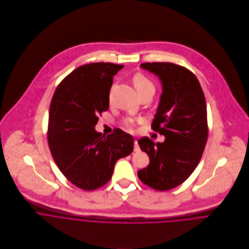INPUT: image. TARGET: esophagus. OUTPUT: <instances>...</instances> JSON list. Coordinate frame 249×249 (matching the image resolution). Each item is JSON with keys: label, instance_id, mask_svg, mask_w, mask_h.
Listing matches in <instances>:
<instances>
[{"label": "esophagus", "instance_id": "obj_1", "mask_svg": "<svg viewBox=\"0 0 249 249\" xmlns=\"http://www.w3.org/2000/svg\"><path fill=\"white\" fill-rule=\"evenodd\" d=\"M134 151H140V146L137 141H134Z\"/></svg>", "mask_w": 249, "mask_h": 249}]
</instances>
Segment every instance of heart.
Returning a JSON list of instances; mask_svg holds the SVG:
<instances>
[{"label": "heart", "mask_w": 249, "mask_h": 249, "mask_svg": "<svg viewBox=\"0 0 249 249\" xmlns=\"http://www.w3.org/2000/svg\"><path fill=\"white\" fill-rule=\"evenodd\" d=\"M132 82H133V84L135 86V89L138 92V94L150 92L153 95L154 92H155V86L152 83V81L150 79H148L142 73H140V72L136 73L132 78ZM125 125L128 129H131V127H132L129 123H126Z\"/></svg>", "instance_id": "1"}]
</instances>
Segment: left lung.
Instances as JSON below:
<instances>
[{
    "label": "left lung",
    "instance_id": "1",
    "mask_svg": "<svg viewBox=\"0 0 249 249\" xmlns=\"http://www.w3.org/2000/svg\"><path fill=\"white\" fill-rule=\"evenodd\" d=\"M141 67L162 82L151 128L165 141L154 143L148 137L138 141L149 157L138 178L154 190L168 191L189 178L201 159L208 138L206 101L198 79L187 68L171 62H146Z\"/></svg>",
    "mask_w": 249,
    "mask_h": 249
}]
</instances>
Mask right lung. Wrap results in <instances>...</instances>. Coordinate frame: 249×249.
I'll use <instances>...</instances> for the list:
<instances>
[{"label":"right lung","mask_w":249,"mask_h":249,"mask_svg":"<svg viewBox=\"0 0 249 249\" xmlns=\"http://www.w3.org/2000/svg\"><path fill=\"white\" fill-rule=\"evenodd\" d=\"M124 65L97 62L69 73L53 96L48 143L60 172L74 186L92 191L112 178L116 162L133 150V137L120 128L105 136L95 130L109 108L113 76Z\"/></svg>","instance_id":"1"}]
</instances>
